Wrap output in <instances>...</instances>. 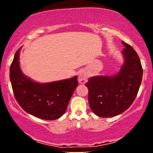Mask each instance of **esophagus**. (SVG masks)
I'll return each mask as SVG.
<instances>
[{
	"mask_svg": "<svg viewBox=\"0 0 153 153\" xmlns=\"http://www.w3.org/2000/svg\"><path fill=\"white\" fill-rule=\"evenodd\" d=\"M88 78V74L85 70H81L79 73V78L78 81L81 84H84L87 81V79Z\"/></svg>",
	"mask_w": 153,
	"mask_h": 153,
	"instance_id": "obj_1",
	"label": "esophagus"
}]
</instances>
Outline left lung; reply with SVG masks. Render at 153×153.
<instances>
[{
    "label": "left lung",
    "mask_w": 153,
    "mask_h": 153,
    "mask_svg": "<svg viewBox=\"0 0 153 153\" xmlns=\"http://www.w3.org/2000/svg\"><path fill=\"white\" fill-rule=\"evenodd\" d=\"M125 62L114 76H96L88 79V102L91 110L102 118L122 114L133 103L141 85L143 68L135 50L122 42Z\"/></svg>",
    "instance_id": "obj_1"
}]
</instances>
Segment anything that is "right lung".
I'll return each mask as SVG.
<instances>
[{"instance_id":"right-lung-1","label":"right lung","mask_w":153,"mask_h":153,"mask_svg":"<svg viewBox=\"0 0 153 153\" xmlns=\"http://www.w3.org/2000/svg\"><path fill=\"white\" fill-rule=\"evenodd\" d=\"M21 48L14 55L10 69V79L14 95L21 107L28 114L44 120L59 118L65 112L74 90L77 76L53 82H35L21 70Z\"/></svg>"}]
</instances>
